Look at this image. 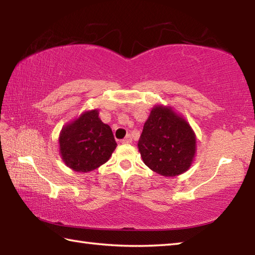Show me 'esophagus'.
Here are the masks:
<instances>
[{
    "label": "esophagus",
    "instance_id": "esophagus-1",
    "mask_svg": "<svg viewBox=\"0 0 255 255\" xmlns=\"http://www.w3.org/2000/svg\"><path fill=\"white\" fill-rule=\"evenodd\" d=\"M132 141V139H131V136L130 135H128V136H126L124 138V139L122 140V142L123 143H130Z\"/></svg>",
    "mask_w": 255,
    "mask_h": 255
}]
</instances>
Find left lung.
Masks as SVG:
<instances>
[{
	"instance_id": "obj_1",
	"label": "left lung",
	"mask_w": 255,
	"mask_h": 255,
	"mask_svg": "<svg viewBox=\"0 0 255 255\" xmlns=\"http://www.w3.org/2000/svg\"><path fill=\"white\" fill-rule=\"evenodd\" d=\"M142 161L152 172L175 177L191 168L196 155V135L173 107L155 105L138 140Z\"/></svg>"
}]
</instances>
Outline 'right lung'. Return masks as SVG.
<instances>
[{"label": "right lung", "instance_id": "1", "mask_svg": "<svg viewBox=\"0 0 255 255\" xmlns=\"http://www.w3.org/2000/svg\"><path fill=\"white\" fill-rule=\"evenodd\" d=\"M63 163L78 173H88L107 163L117 147L112 128L101 122L99 109L83 112L67 123L59 135Z\"/></svg>", "mask_w": 255, "mask_h": 255}]
</instances>
